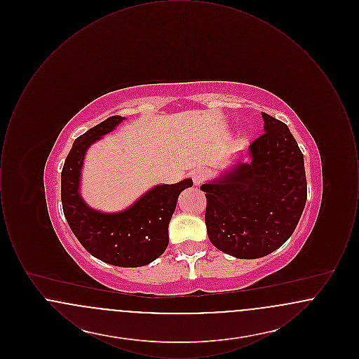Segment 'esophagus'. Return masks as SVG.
Wrapping results in <instances>:
<instances>
[{
	"label": "esophagus",
	"mask_w": 359,
	"mask_h": 359,
	"mask_svg": "<svg viewBox=\"0 0 359 359\" xmlns=\"http://www.w3.org/2000/svg\"><path fill=\"white\" fill-rule=\"evenodd\" d=\"M205 180V172L203 170H198V171L192 173V182L195 186H201Z\"/></svg>",
	"instance_id": "obj_1"
}]
</instances>
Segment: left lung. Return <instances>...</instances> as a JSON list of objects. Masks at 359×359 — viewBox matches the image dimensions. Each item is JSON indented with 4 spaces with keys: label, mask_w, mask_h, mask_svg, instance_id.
<instances>
[{
    "label": "left lung",
    "mask_w": 359,
    "mask_h": 359,
    "mask_svg": "<svg viewBox=\"0 0 359 359\" xmlns=\"http://www.w3.org/2000/svg\"><path fill=\"white\" fill-rule=\"evenodd\" d=\"M264 135L236 154L229 168L201 186L205 226L223 253L255 259L278 249L294 231L307 202L304 157L290 128L261 113Z\"/></svg>",
    "instance_id": "1"
}]
</instances>
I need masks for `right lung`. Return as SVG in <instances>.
I'll return each mask as SVG.
<instances>
[{"label":"right lung","mask_w":359,"mask_h":359,"mask_svg":"<svg viewBox=\"0 0 359 359\" xmlns=\"http://www.w3.org/2000/svg\"><path fill=\"white\" fill-rule=\"evenodd\" d=\"M123 120L121 116L109 117L75 140L62 171V205L72 233L91 256L114 266L137 268L165 252L177 198L183 189L192 187V180L157 184L117 212H103L87 205L81 195L86 154Z\"/></svg>","instance_id":"obj_1"}]
</instances>
